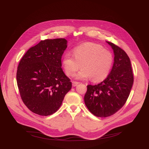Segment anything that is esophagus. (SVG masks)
Segmentation results:
<instances>
[{
    "mask_svg": "<svg viewBox=\"0 0 149 149\" xmlns=\"http://www.w3.org/2000/svg\"><path fill=\"white\" fill-rule=\"evenodd\" d=\"M78 84H79V82H77V81H73V82H72V86H73V87H76Z\"/></svg>",
    "mask_w": 149,
    "mask_h": 149,
    "instance_id": "34e87169",
    "label": "esophagus"
}]
</instances>
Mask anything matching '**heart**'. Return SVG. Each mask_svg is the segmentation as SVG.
Masks as SVG:
<instances>
[{
	"instance_id": "obj_1",
	"label": "heart",
	"mask_w": 149,
	"mask_h": 149,
	"mask_svg": "<svg viewBox=\"0 0 149 149\" xmlns=\"http://www.w3.org/2000/svg\"><path fill=\"white\" fill-rule=\"evenodd\" d=\"M73 56L66 53L62 58V66L66 74L74 76L82 68L77 78L87 79L91 77L95 82L104 80L110 73L113 63V56L108 49L93 42L84 43L73 49Z\"/></svg>"
}]
</instances>
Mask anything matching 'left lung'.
<instances>
[{"instance_id":"1","label":"left lung","mask_w":149,"mask_h":149,"mask_svg":"<svg viewBox=\"0 0 149 149\" xmlns=\"http://www.w3.org/2000/svg\"><path fill=\"white\" fill-rule=\"evenodd\" d=\"M107 42L114 54L111 71L100 84L87 86L84 96L85 104L89 111L98 117L110 116L122 108L130 95L134 81L128 55L119 47Z\"/></svg>"}]
</instances>
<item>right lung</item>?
Here are the masks:
<instances>
[{
  "mask_svg": "<svg viewBox=\"0 0 149 149\" xmlns=\"http://www.w3.org/2000/svg\"><path fill=\"white\" fill-rule=\"evenodd\" d=\"M67 47L64 38L41 40L20 61L16 81L24 103L33 113L47 116L61 107L72 83L61 68Z\"/></svg>",
  "mask_w": 149,
  "mask_h": 149,
  "instance_id": "obj_1",
  "label": "right lung"
}]
</instances>
